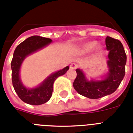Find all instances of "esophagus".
I'll use <instances>...</instances> for the list:
<instances>
[{
    "label": "esophagus",
    "mask_w": 133,
    "mask_h": 133,
    "mask_svg": "<svg viewBox=\"0 0 133 133\" xmlns=\"http://www.w3.org/2000/svg\"><path fill=\"white\" fill-rule=\"evenodd\" d=\"M78 67V65L76 63H71L70 65V68L72 69V70H75V69L77 68Z\"/></svg>",
    "instance_id": "obj_1"
}]
</instances>
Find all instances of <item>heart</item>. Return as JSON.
<instances>
[{
    "label": "heart",
    "mask_w": 133,
    "mask_h": 133,
    "mask_svg": "<svg viewBox=\"0 0 133 133\" xmlns=\"http://www.w3.org/2000/svg\"><path fill=\"white\" fill-rule=\"evenodd\" d=\"M97 44L96 42H89V43H87V44H83V46H82L81 48L83 50L86 52L90 51L93 48H94L96 46Z\"/></svg>",
    "instance_id": "heart-1"
}]
</instances>
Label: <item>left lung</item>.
Masks as SVG:
<instances>
[{"label": "left lung", "instance_id": "1", "mask_svg": "<svg viewBox=\"0 0 133 133\" xmlns=\"http://www.w3.org/2000/svg\"><path fill=\"white\" fill-rule=\"evenodd\" d=\"M107 50L109 51V72L101 80L88 81L83 72L76 69V78L73 86L79 94L90 99H98L113 94L120 85L125 75L126 55L120 41L107 36Z\"/></svg>", "mask_w": 133, "mask_h": 133}]
</instances>
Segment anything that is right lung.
<instances>
[{"mask_svg":"<svg viewBox=\"0 0 133 133\" xmlns=\"http://www.w3.org/2000/svg\"><path fill=\"white\" fill-rule=\"evenodd\" d=\"M52 39L43 37H30L20 43L14 51L11 63L12 70V83L15 91L23 102L31 105H40L50 99L53 91V83L60 76L66 73L69 66L52 73L46 78L40 85L34 88H27L22 84L20 79V70L22 63L26 57L49 45Z\"/></svg>","mask_w":133,"mask_h":133,"instance_id":"right-lung-1","label":"right lung"}]
</instances>
